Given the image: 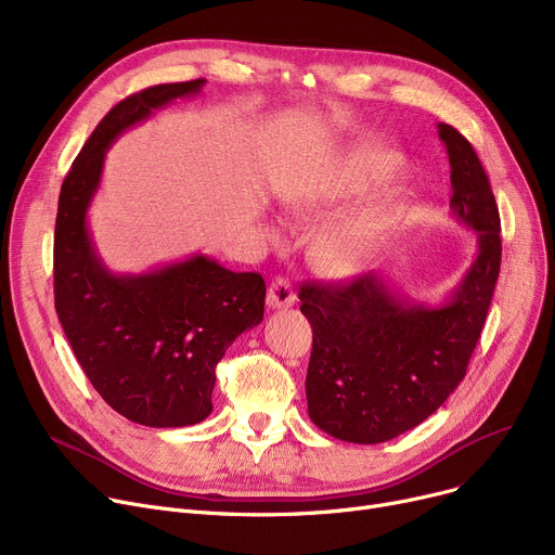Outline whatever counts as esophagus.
<instances>
[{"instance_id":"34e87169","label":"esophagus","mask_w":555,"mask_h":555,"mask_svg":"<svg viewBox=\"0 0 555 555\" xmlns=\"http://www.w3.org/2000/svg\"><path fill=\"white\" fill-rule=\"evenodd\" d=\"M297 304V295L293 285H289L287 279H274L270 285V293H268V306L272 310H281V308H293Z\"/></svg>"}]
</instances>
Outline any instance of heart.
Returning a JSON list of instances; mask_svg holds the SVG:
<instances>
[{
    "label": "heart",
    "instance_id": "1",
    "mask_svg": "<svg viewBox=\"0 0 555 555\" xmlns=\"http://www.w3.org/2000/svg\"><path fill=\"white\" fill-rule=\"evenodd\" d=\"M402 157L383 145H358L335 157L319 175L317 184L297 197L289 207L297 214L328 207L339 199L369 193L396 180L402 172ZM377 231L366 220H339L331 224L322 238L319 251L326 266L339 274H353L362 270L375 251Z\"/></svg>",
    "mask_w": 555,
    "mask_h": 555
}]
</instances>
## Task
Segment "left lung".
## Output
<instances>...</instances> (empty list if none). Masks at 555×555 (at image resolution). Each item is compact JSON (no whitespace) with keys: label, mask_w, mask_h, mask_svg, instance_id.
<instances>
[{"label":"left lung","mask_w":555,"mask_h":555,"mask_svg":"<svg viewBox=\"0 0 555 555\" xmlns=\"http://www.w3.org/2000/svg\"><path fill=\"white\" fill-rule=\"evenodd\" d=\"M450 159V209L477 233V256L441 304L406 299L385 272L346 285L306 283L312 326L306 375L310 421L348 443H385L414 429L465 377L500 276V211L488 175L452 126L439 124Z\"/></svg>","instance_id":"1"}]
</instances>
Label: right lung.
<instances>
[{
  "label": "right lung",
  "mask_w": 555,
  "mask_h": 555,
  "mask_svg": "<svg viewBox=\"0 0 555 555\" xmlns=\"http://www.w3.org/2000/svg\"><path fill=\"white\" fill-rule=\"evenodd\" d=\"M204 82L155 85L114 105L74 159L57 199V319L101 398L145 427H186L207 418L218 362L266 310L260 274L231 272L204 254L143 274H116L87 224L109 145L155 109L197 96Z\"/></svg>",
  "instance_id": "1"
}]
</instances>
